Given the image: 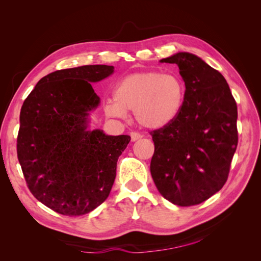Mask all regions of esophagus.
<instances>
[{
	"mask_svg": "<svg viewBox=\"0 0 261 261\" xmlns=\"http://www.w3.org/2000/svg\"><path fill=\"white\" fill-rule=\"evenodd\" d=\"M141 137V134H139V133H137V132H132L130 133V138H132V141H136V140H138V139H140Z\"/></svg>",
	"mask_w": 261,
	"mask_h": 261,
	"instance_id": "esophagus-1",
	"label": "esophagus"
}]
</instances>
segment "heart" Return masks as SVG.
Returning a JSON list of instances; mask_svg holds the SVG:
<instances>
[{
	"label": "heart",
	"instance_id": "obj_1",
	"mask_svg": "<svg viewBox=\"0 0 261 261\" xmlns=\"http://www.w3.org/2000/svg\"><path fill=\"white\" fill-rule=\"evenodd\" d=\"M186 86L176 74L148 70L125 76L115 87L114 100L106 113L124 118L134 110L136 121L148 129H161L174 122L184 106Z\"/></svg>",
	"mask_w": 261,
	"mask_h": 261
}]
</instances>
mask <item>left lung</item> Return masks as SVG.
Here are the masks:
<instances>
[{
  "mask_svg": "<svg viewBox=\"0 0 261 261\" xmlns=\"http://www.w3.org/2000/svg\"><path fill=\"white\" fill-rule=\"evenodd\" d=\"M176 64L186 86L184 106L169 126L150 133V172L159 193L180 207L199 204L223 187L239 141L238 106L225 78L200 58L179 52Z\"/></svg>",
  "mask_w": 261,
  "mask_h": 261,
  "instance_id": "obj_1",
  "label": "left lung"
}]
</instances>
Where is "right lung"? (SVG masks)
<instances>
[{"label": "right lung", "mask_w": 261, "mask_h": 261, "mask_svg": "<svg viewBox=\"0 0 261 261\" xmlns=\"http://www.w3.org/2000/svg\"><path fill=\"white\" fill-rule=\"evenodd\" d=\"M113 66L85 65L55 70L38 82L19 115L17 158L30 193L63 216L89 213L110 195L127 135L87 130L100 102L90 83Z\"/></svg>", "instance_id": "right-lung-1"}]
</instances>
